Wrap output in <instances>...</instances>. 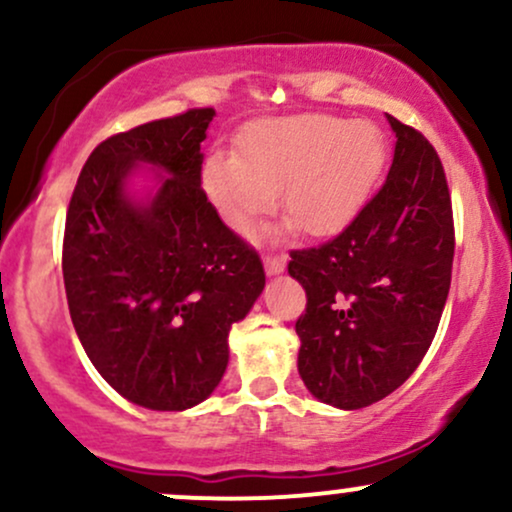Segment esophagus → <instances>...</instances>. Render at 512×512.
Returning <instances> with one entry per match:
<instances>
[{"instance_id": "obj_1", "label": "esophagus", "mask_w": 512, "mask_h": 512, "mask_svg": "<svg viewBox=\"0 0 512 512\" xmlns=\"http://www.w3.org/2000/svg\"><path fill=\"white\" fill-rule=\"evenodd\" d=\"M284 267H286V255H284V252H274V255L264 257V269H267V274L284 272Z\"/></svg>"}]
</instances>
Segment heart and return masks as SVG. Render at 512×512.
Segmentation results:
<instances>
[{
  "label": "heart",
  "mask_w": 512,
  "mask_h": 512,
  "mask_svg": "<svg viewBox=\"0 0 512 512\" xmlns=\"http://www.w3.org/2000/svg\"><path fill=\"white\" fill-rule=\"evenodd\" d=\"M385 163V137L373 122L303 113L257 120L238 137V154L209 156L204 190L228 226L250 233L281 209L308 236L342 228L366 202Z\"/></svg>",
  "instance_id": "b5f03b06"
}]
</instances>
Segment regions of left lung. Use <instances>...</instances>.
I'll return each instance as SVG.
<instances>
[{
    "label": "left lung",
    "mask_w": 512,
    "mask_h": 512,
    "mask_svg": "<svg viewBox=\"0 0 512 512\" xmlns=\"http://www.w3.org/2000/svg\"><path fill=\"white\" fill-rule=\"evenodd\" d=\"M395 158L378 192L339 236L291 250L305 289L298 373L320 402L361 409L419 368L448 301L455 257L443 163L419 129L387 115Z\"/></svg>",
    "instance_id": "obj_1"
}]
</instances>
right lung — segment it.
I'll return each mask as SVG.
<instances>
[{
    "label": "right lung",
    "instance_id": "obj_1",
    "mask_svg": "<svg viewBox=\"0 0 512 512\" xmlns=\"http://www.w3.org/2000/svg\"><path fill=\"white\" fill-rule=\"evenodd\" d=\"M214 108L146 122L91 151L67 209L62 274L86 356L129 402L182 411L204 402L228 363V332L264 289L257 250L202 190ZM137 162L166 169L142 208L124 195Z\"/></svg>",
    "mask_w": 512,
    "mask_h": 512
}]
</instances>
